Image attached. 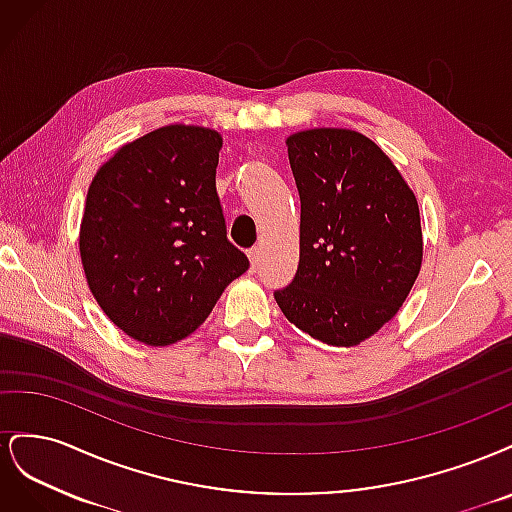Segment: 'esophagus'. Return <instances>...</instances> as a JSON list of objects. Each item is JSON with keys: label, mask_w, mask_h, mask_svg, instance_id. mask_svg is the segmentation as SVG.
I'll use <instances>...</instances> for the list:
<instances>
[{"label": "esophagus", "mask_w": 512, "mask_h": 512, "mask_svg": "<svg viewBox=\"0 0 512 512\" xmlns=\"http://www.w3.org/2000/svg\"><path fill=\"white\" fill-rule=\"evenodd\" d=\"M250 262H252V271H258V265H260V247H252L250 252Z\"/></svg>", "instance_id": "obj_1"}]
</instances>
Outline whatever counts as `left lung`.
I'll return each instance as SVG.
<instances>
[{
  "mask_svg": "<svg viewBox=\"0 0 512 512\" xmlns=\"http://www.w3.org/2000/svg\"><path fill=\"white\" fill-rule=\"evenodd\" d=\"M286 145L301 198V254L275 301L314 339L356 346L397 314L421 271L418 203L389 156L359 132L316 128Z\"/></svg>",
  "mask_w": 512,
  "mask_h": 512,
  "instance_id": "1",
  "label": "left lung"
}]
</instances>
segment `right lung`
<instances>
[{
	"label": "right lung",
	"instance_id": "obj_1",
	"mask_svg": "<svg viewBox=\"0 0 512 512\" xmlns=\"http://www.w3.org/2000/svg\"><path fill=\"white\" fill-rule=\"evenodd\" d=\"M220 149L218 132L166 126L123 145L89 185L79 241L89 290L147 346L188 337L250 269L226 235Z\"/></svg>",
	"mask_w": 512,
	"mask_h": 512
}]
</instances>
